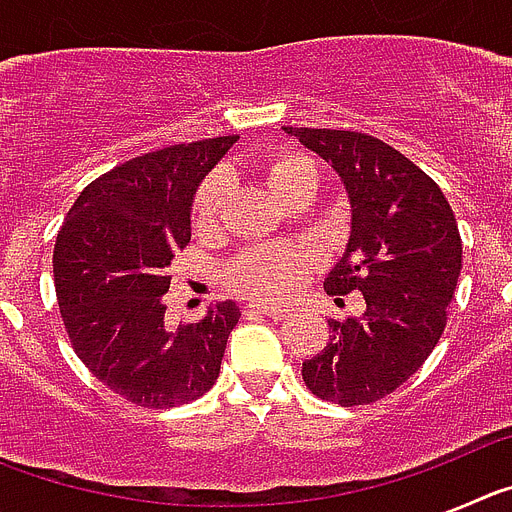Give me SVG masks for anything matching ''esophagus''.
<instances>
[{"mask_svg": "<svg viewBox=\"0 0 512 512\" xmlns=\"http://www.w3.org/2000/svg\"><path fill=\"white\" fill-rule=\"evenodd\" d=\"M248 312H256V315H266V318H274V320H282L284 315H289L287 307L282 305H261V302H251L248 305Z\"/></svg>", "mask_w": 512, "mask_h": 512, "instance_id": "1", "label": "esophagus"}]
</instances>
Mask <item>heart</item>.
<instances>
[{
  "label": "heart",
  "instance_id": "heart-1",
  "mask_svg": "<svg viewBox=\"0 0 512 512\" xmlns=\"http://www.w3.org/2000/svg\"><path fill=\"white\" fill-rule=\"evenodd\" d=\"M307 171H315L310 158L305 156H279L266 169L271 189L282 197L292 184ZM225 194V174L215 171L202 182L194 197L192 220L197 230L215 228ZM315 269V256L300 246L287 243H261L241 251L225 266V279L230 287L253 300L271 302L292 295Z\"/></svg>",
  "mask_w": 512,
  "mask_h": 512
}]
</instances>
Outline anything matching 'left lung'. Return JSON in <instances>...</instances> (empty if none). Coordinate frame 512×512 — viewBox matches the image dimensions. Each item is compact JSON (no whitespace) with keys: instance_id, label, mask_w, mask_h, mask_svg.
Instances as JSON below:
<instances>
[{"instance_id":"1","label":"left lung","mask_w":512,"mask_h":512,"mask_svg":"<svg viewBox=\"0 0 512 512\" xmlns=\"http://www.w3.org/2000/svg\"><path fill=\"white\" fill-rule=\"evenodd\" d=\"M333 166L351 202V235L325 292L359 289L366 310L328 320L330 341L302 361L307 390L343 408L382 400L408 382L446 328L461 271L456 217L438 184L374 135L282 128Z\"/></svg>"}]
</instances>
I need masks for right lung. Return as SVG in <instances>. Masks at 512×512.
Listing matches in <instances>:
<instances>
[{"label":"right lung","instance_id":"add662e5","mask_svg":"<svg viewBox=\"0 0 512 512\" xmlns=\"http://www.w3.org/2000/svg\"><path fill=\"white\" fill-rule=\"evenodd\" d=\"M238 135L143 153L76 197L53 251L58 307L76 356L112 392L140 408H176L220 374L233 300L200 323H164L174 253L192 238V200Z\"/></svg>","mask_w":512,"mask_h":512}]
</instances>
